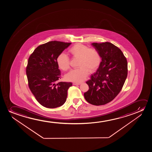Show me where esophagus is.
I'll use <instances>...</instances> for the list:
<instances>
[{
    "instance_id": "1",
    "label": "esophagus",
    "mask_w": 152,
    "mask_h": 152,
    "mask_svg": "<svg viewBox=\"0 0 152 152\" xmlns=\"http://www.w3.org/2000/svg\"><path fill=\"white\" fill-rule=\"evenodd\" d=\"M73 84L74 85H79L80 83H73Z\"/></svg>"
}]
</instances>
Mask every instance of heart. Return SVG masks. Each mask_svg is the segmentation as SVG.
I'll return each instance as SVG.
<instances>
[{
  "instance_id": "1",
  "label": "heart",
  "mask_w": 152,
  "mask_h": 152,
  "mask_svg": "<svg viewBox=\"0 0 152 152\" xmlns=\"http://www.w3.org/2000/svg\"><path fill=\"white\" fill-rule=\"evenodd\" d=\"M69 52L74 58L79 59L77 64L79 68L72 70L65 75L67 81L81 82L87 77L89 71L94 72L100 65L101 56L95 48H89L83 44H77L69 49ZM56 62L58 68L62 71H67L70 67L69 59L64 53L57 56Z\"/></svg>"
}]
</instances>
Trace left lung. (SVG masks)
Wrapping results in <instances>:
<instances>
[{
	"label": "left lung",
	"mask_w": 152,
	"mask_h": 152,
	"mask_svg": "<svg viewBox=\"0 0 152 152\" xmlns=\"http://www.w3.org/2000/svg\"><path fill=\"white\" fill-rule=\"evenodd\" d=\"M102 58L96 73L86 82L89 89L84 94L86 100L94 105L112 101L123 88L128 74L127 59L120 49L105 42L92 43Z\"/></svg>",
	"instance_id": "obj_1"
}]
</instances>
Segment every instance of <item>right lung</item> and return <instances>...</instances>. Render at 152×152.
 I'll list each match as a JSON object with an SVG mask.
<instances>
[{
  "label": "right lung",
  "instance_id": "right-lung-1",
  "mask_svg": "<svg viewBox=\"0 0 152 152\" xmlns=\"http://www.w3.org/2000/svg\"><path fill=\"white\" fill-rule=\"evenodd\" d=\"M71 43L51 41L36 48L28 60L26 69L28 86L36 99L47 108L62 106L66 100L71 83L58 82L61 72L57 56Z\"/></svg>",
  "mask_w": 152,
  "mask_h": 152
}]
</instances>
